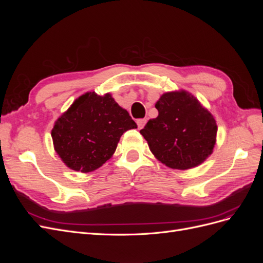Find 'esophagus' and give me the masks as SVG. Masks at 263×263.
<instances>
[{"label": "esophagus", "mask_w": 263, "mask_h": 263, "mask_svg": "<svg viewBox=\"0 0 263 263\" xmlns=\"http://www.w3.org/2000/svg\"><path fill=\"white\" fill-rule=\"evenodd\" d=\"M146 123H147V119H146V118H141V119H138V121H137L138 128H139V129H141L142 127L145 126V124H146Z\"/></svg>", "instance_id": "obj_1"}]
</instances>
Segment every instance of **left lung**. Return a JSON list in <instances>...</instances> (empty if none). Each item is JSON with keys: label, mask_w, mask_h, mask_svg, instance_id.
<instances>
[{"label": "left lung", "mask_w": 263, "mask_h": 263, "mask_svg": "<svg viewBox=\"0 0 263 263\" xmlns=\"http://www.w3.org/2000/svg\"><path fill=\"white\" fill-rule=\"evenodd\" d=\"M158 116L140 134L159 161L185 170L202 163L212 153L217 126L213 115L185 91L168 92L156 103Z\"/></svg>", "instance_id": "8db88e82"}]
</instances>
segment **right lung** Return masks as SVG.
<instances>
[{"instance_id": "obj_1", "label": "right lung", "mask_w": 263, "mask_h": 263, "mask_svg": "<svg viewBox=\"0 0 263 263\" xmlns=\"http://www.w3.org/2000/svg\"><path fill=\"white\" fill-rule=\"evenodd\" d=\"M137 128L110 94L87 92L77 99L51 130L55 153L70 169L91 172L105 163L122 135Z\"/></svg>"}]
</instances>
